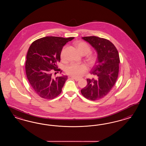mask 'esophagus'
<instances>
[{"instance_id":"obj_1","label":"esophagus","mask_w":146,"mask_h":146,"mask_svg":"<svg viewBox=\"0 0 146 146\" xmlns=\"http://www.w3.org/2000/svg\"><path fill=\"white\" fill-rule=\"evenodd\" d=\"M71 78L72 79L75 80L76 81H78L79 80V79H78V78H74V77H71Z\"/></svg>"}]
</instances>
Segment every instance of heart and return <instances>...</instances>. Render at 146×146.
<instances>
[{
	"label": "heart",
	"mask_w": 146,
	"mask_h": 146,
	"mask_svg": "<svg viewBox=\"0 0 146 146\" xmlns=\"http://www.w3.org/2000/svg\"><path fill=\"white\" fill-rule=\"evenodd\" d=\"M75 46L76 49L81 55H86L90 52V48L88 44L84 42H78L76 43ZM62 57V54H61ZM95 59L94 57L89 58L88 61L90 63H93ZM88 70L87 67L84 64H79L72 63L67 66L66 68V72L68 75H70L76 78L81 77Z\"/></svg>",
	"instance_id": "obj_1"
}]
</instances>
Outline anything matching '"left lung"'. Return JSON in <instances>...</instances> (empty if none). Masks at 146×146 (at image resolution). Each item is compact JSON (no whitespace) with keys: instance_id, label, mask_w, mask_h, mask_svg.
Masks as SVG:
<instances>
[{"instance_id":"8db88e82","label":"left lung","mask_w":146,"mask_h":146,"mask_svg":"<svg viewBox=\"0 0 146 146\" xmlns=\"http://www.w3.org/2000/svg\"><path fill=\"white\" fill-rule=\"evenodd\" d=\"M82 38L95 50L97 60L90 73L95 78L87 79V84L81 92L86 98L95 101L106 96L115 85L119 72V56L115 45L109 40L96 36Z\"/></svg>"}]
</instances>
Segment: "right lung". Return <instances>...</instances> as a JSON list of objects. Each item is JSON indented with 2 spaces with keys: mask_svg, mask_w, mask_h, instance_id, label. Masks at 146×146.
<instances>
[{
  "mask_svg": "<svg viewBox=\"0 0 146 146\" xmlns=\"http://www.w3.org/2000/svg\"><path fill=\"white\" fill-rule=\"evenodd\" d=\"M74 38L46 36L36 40L30 46L27 54L26 73L31 88L40 97L51 100L62 92L67 76L53 78L52 73L60 71L57 62L60 60L62 49Z\"/></svg>",
  "mask_w": 146,
  "mask_h": 146,
  "instance_id": "obj_1",
  "label": "right lung"
}]
</instances>
